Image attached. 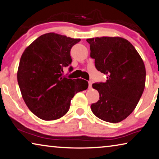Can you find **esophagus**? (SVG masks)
I'll use <instances>...</instances> for the list:
<instances>
[{
	"label": "esophagus",
	"mask_w": 159,
	"mask_h": 159,
	"mask_svg": "<svg viewBox=\"0 0 159 159\" xmlns=\"http://www.w3.org/2000/svg\"><path fill=\"white\" fill-rule=\"evenodd\" d=\"M92 88V81L89 80V89H91Z\"/></svg>",
	"instance_id": "34e87169"
}]
</instances>
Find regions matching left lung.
<instances>
[{"instance_id": "1", "label": "left lung", "mask_w": 159, "mask_h": 159, "mask_svg": "<svg viewBox=\"0 0 159 159\" xmlns=\"http://www.w3.org/2000/svg\"><path fill=\"white\" fill-rule=\"evenodd\" d=\"M86 41L95 68L107 75L105 83L92 85L100 94V100L90 106L92 112L105 122H120L134 111L142 97L144 64L134 46L122 37H95Z\"/></svg>"}]
</instances>
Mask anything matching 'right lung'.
I'll return each instance as SVG.
<instances>
[{"label": "right lung", "instance_id": "obj_1", "mask_svg": "<svg viewBox=\"0 0 159 159\" xmlns=\"http://www.w3.org/2000/svg\"><path fill=\"white\" fill-rule=\"evenodd\" d=\"M80 41L54 32L42 34L22 54L17 82L25 104L44 120H54L69 111L75 93L86 90L88 81L68 79L63 68L69 66L72 47ZM70 71L73 67L69 66Z\"/></svg>", "mask_w": 159, "mask_h": 159}]
</instances>
